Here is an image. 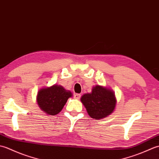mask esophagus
I'll use <instances>...</instances> for the list:
<instances>
[{
  "label": "esophagus",
  "instance_id": "1",
  "mask_svg": "<svg viewBox=\"0 0 159 159\" xmlns=\"http://www.w3.org/2000/svg\"><path fill=\"white\" fill-rule=\"evenodd\" d=\"M80 96H81V95H80V94H79V93H76V94H74V98L75 99H76V100H79L80 98Z\"/></svg>",
  "mask_w": 159,
  "mask_h": 159
}]
</instances>
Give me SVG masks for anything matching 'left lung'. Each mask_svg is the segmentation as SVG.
Listing matches in <instances>:
<instances>
[{
  "instance_id": "8db88e82",
  "label": "left lung",
  "mask_w": 159,
  "mask_h": 159,
  "mask_svg": "<svg viewBox=\"0 0 159 159\" xmlns=\"http://www.w3.org/2000/svg\"><path fill=\"white\" fill-rule=\"evenodd\" d=\"M80 101L89 116L96 120L105 118L116 109L117 100L113 91L109 87L96 85L92 92L85 93Z\"/></svg>"
}]
</instances>
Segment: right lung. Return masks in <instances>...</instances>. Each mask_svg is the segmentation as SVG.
I'll return each mask as SVG.
<instances>
[{
  "mask_svg": "<svg viewBox=\"0 0 159 159\" xmlns=\"http://www.w3.org/2000/svg\"><path fill=\"white\" fill-rule=\"evenodd\" d=\"M72 96L70 90L60 85L40 89L37 95V103L39 109L46 114L55 116L63 109L69 98Z\"/></svg>",
  "mask_w": 159,
  "mask_h": 159,
  "instance_id": "1",
  "label": "right lung"
}]
</instances>
